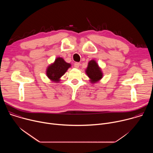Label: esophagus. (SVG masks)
<instances>
[{
	"mask_svg": "<svg viewBox=\"0 0 153 153\" xmlns=\"http://www.w3.org/2000/svg\"><path fill=\"white\" fill-rule=\"evenodd\" d=\"M74 67H75L76 68H78L79 67V66H80V63L76 62V63H74Z\"/></svg>",
	"mask_w": 153,
	"mask_h": 153,
	"instance_id": "esophagus-1",
	"label": "esophagus"
}]
</instances>
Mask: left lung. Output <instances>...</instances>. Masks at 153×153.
I'll return each instance as SVG.
<instances>
[{"instance_id": "obj_1", "label": "left lung", "mask_w": 153, "mask_h": 153, "mask_svg": "<svg viewBox=\"0 0 153 153\" xmlns=\"http://www.w3.org/2000/svg\"><path fill=\"white\" fill-rule=\"evenodd\" d=\"M86 73L92 83H96L100 80L103 76L101 69L94 60H91L88 62V67L86 70Z\"/></svg>"}]
</instances>
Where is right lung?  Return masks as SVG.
Masks as SVG:
<instances>
[{
	"mask_svg": "<svg viewBox=\"0 0 153 153\" xmlns=\"http://www.w3.org/2000/svg\"><path fill=\"white\" fill-rule=\"evenodd\" d=\"M71 67V64L67 63L62 58L57 57L54 62L47 68L48 77L56 82H59L60 78Z\"/></svg>",
	"mask_w": 153,
	"mask_h": 153,
	"instance_id": "add662e5",
	"label": "right lung"
}]
</instances>
